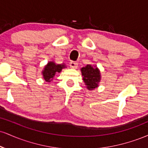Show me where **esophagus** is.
I'll use <instances>...</instances> for the list:
<instances>
[{
    "label": "esophagus",
    "instance_id": "obj_1",
    "mask_svg": "<svg viewBox=\"0 0 148 148\" xmlns=\"http://www.w3.org/2000/svg\"><path fill=\"white\" fill-rule=\"evenodd\" d=\"M69 65H70L71 68L72 69H76L78 67V63L76 62H74V61H72V62H70V63H69Z\"/></svg>",
    "mask_w": 148,
    "mask_h": 148
}]
</instances>
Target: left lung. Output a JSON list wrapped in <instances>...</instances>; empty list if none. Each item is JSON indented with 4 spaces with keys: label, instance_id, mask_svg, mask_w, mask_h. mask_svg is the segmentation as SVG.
I'll return each instance as SVG.
<instances>
[{
    "label": "left lung",
    "instance_id": "1",
    "mask_svg": "<svg viewBox=\"0 0 148 148\" xmlns=\"http://www.w3.org/2000/svg\"><path fill=\"white\" fill-rule=\"evenodd\" d=\"M81 72L83 80L88 90H93L99 87L101 76L99 69L97 67V65L87 64L81 69Z\"/></svg>",
    "mask_w": 148,
    "mask_h": 148
}]
</instances>
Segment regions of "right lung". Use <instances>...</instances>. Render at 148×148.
<instances>
[{"label": "right lung", "instance_id": "obj_1", "mask_svg": "<svg viewBox=\"0 0 148 148\" xmlns=\"http://www.w3.org/2000/svg\"><path fill=\"white\" fill-rule=\"evenodd\" d=\"M64 68H67L65 64H57L53 60L49 61L42 71V77L45 81L50 83L55 77L56 74L60 73L62 69Z\"/></svg>", "mask_w": 148, "mask_h": 148}]
</instances>
